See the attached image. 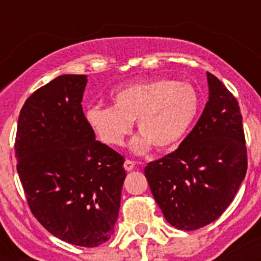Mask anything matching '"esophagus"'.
Listing matches in <instances>:
<instances>
[{
	"instance_id": "34e87169",
	"label": "esophagus",
	"mask_w": 261,
	"mask_h": 261,
	"mask_svg": "<svg viewBox=\"0 0 261 261\" xmlns=\"http://www.w3.org/2000/svg\"><path fill=\"white\" fill-rule=\"evenodd\" d=\"M123 167H124V169H126V171H133V169H134L135 168V163L134 161H131V160H126V161H124V165H123Z\"/></svg>"
}]
</instances>
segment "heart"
Segmentation results:
<instances>
[{
    "mask_svg": "<svg viewBox=\"0 0 261 261\" xmlns=\"http://www.w3.org/2000/svg\"><path fill=\"white\" fill-rule=\"evenodd\" d=\"M112 107L92 106L85 119L98 141L120 146L130 134L133 120L139 133L131 141L135 153L153 146L160 150L176 146L190 131L200 108L194 85L171 79L142 80L111 92Z\"/></svg>",
    "mask_w": 261,
    "mask_h": 261,
    "instance_id": "1",
    "label": "heart"
}]
</instances>
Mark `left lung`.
Segmentation results:
<instances>
[{
    "label": "left lung",
    "instance_id": "8db88e82",
    "mask_svg": "<svg viewBox=\"0 0 261 261\" xmlns=\"http://www.w3.org/2000/svg\"><path fill=\"white\" fill-rule=\"evenodd\" d=\"M208 101L180 146L145 168L151 194L172 226L196 230L218 219L247 173L239 102L207 73Z\"/></svg>",
    "mask_w": 261,
    "mask_h": 261
}]
</instances>
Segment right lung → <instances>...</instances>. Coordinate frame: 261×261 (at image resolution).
<instances>
[{
    "label": "right lung",
    "instance_id": "obj_1",
    "mask_svg": "<svg viewBox=\"0 0 261 261\" xmlns=\"http://www.w3.org/2000/svg\"><path fill=\"white\" fill-rule=\"evenodd\" d=\"M87 75H59L24 102L14 150L32 214L65 243L93 248L111 239L126 171L96 141L84 115Z\"/></svg>",
    "mask_w": 261,
    "mask_h": 261
}]
</instances>
